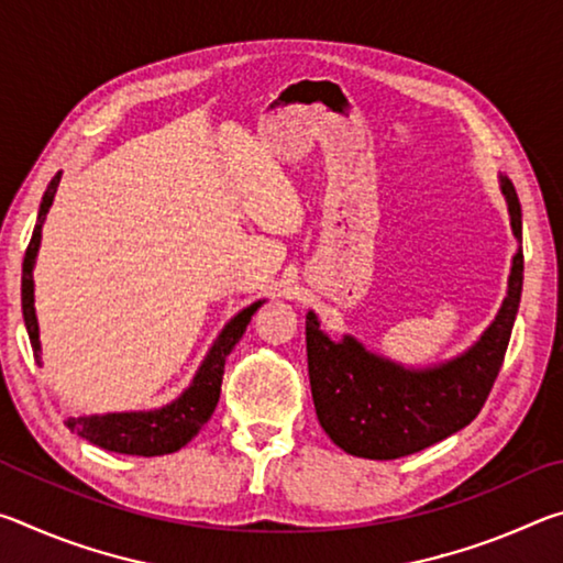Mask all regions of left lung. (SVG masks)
<instances>
[{"mask_svg":"<svg viewBox=\"0 0 563 563\" xmlns=\"http://www.w3.org/2000/svg\"><path fill=\"white\" fill-rule=\"evenodd\" d=\"M511 231L521 241V206L514 184L499 176ZM523 283L521 247L511 261L509 290L492 325L474 345L434 367H405L375 355L352 335L332 342L316 312L305 318L308 373L322 430L340 450L365 460H397L460 432L497 379L517 320Z\"/></svg>","mask_w":563,"mask_h":563,"instance_id":"1","label":"left lung"}]
</instances>
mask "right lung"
<instances>
[{
    "label": "right lung",
    "mask_w": 563,
    "mask_h": 563,
    "mask_svg": "<svg viewBox=\"0 0 563 563\" xmlns=\"http://www.w3.org/2000/svg\"><path fill=\"white\" fill-rule=\"evenodd\" d=\"M62 174L52 178V184L46 186L40 216H36V225L32 233V241L26 245V255L22 263V312H24V325L30 332V342L34 350V357H40V325H36V312H34V261L40 253L42 243V225L44 218L49 213L54 203V194L59 188ZM263 305V300L247 305L245 310L228 322L221 330V335L213 342V347L208 350L203 365L198 367L194 383L184 395L176 397L174 402L151 409V412H111V415H91V417H69L66 427L81 440L101 446L107 452L119 454H136V456H158L170 454L186 446L198 430L211 419L213 409L221 397V383H223V367L225 357L231 355L235 342L243 338L247 322L255 316Z\"/></svg>",
    "instance_id": "obj_1"
}]
</instances>
